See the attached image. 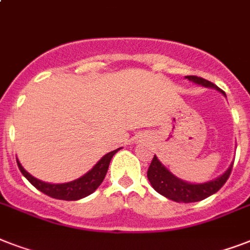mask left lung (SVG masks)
<instances>
[{
  "instance_id": "8db88e82",
  "label": "left lung",
  "mask_w": 250,
  "mask_h": 250,
  "mask_svg": "<svg viewBox=\"0 0 250 250\" xmlns=\"http://www.w3.org/2000/svg\"><path fill=\"white\" fill-rule=\"evenodd\" d=\"M186 78L190 82H193V83L200 84V85L210 86V88H215V89L221 90L215 84H213L209 80L198 78V76L190 75L186 76ZM232 166L233 164L229 167V170L226 171L225 174L221 175L218 179H214L211 182L202 183V184H189V183H186L180 180V179L175 178L174 175L171 174L170 171L167 170L166 167L158 161V158L154 156L152 162H150L146 175H148V179L152 187L158 193H161L165 197L170 198L172 201L188 204V202L201 201V200H205L206 197H209L211 194L217 193L218 190L225 186L227 179L229 178L231 171H232Z\"/></svg>"
}]
</instances>
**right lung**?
Masks as SVG:
<instances>
[{
  "label": "right lung",
  "mask_w": 250,
  "mask_h": 250,
  "mask_svg": "<svg viewBox=\"0 0 250 250\" xmlns=\"http://www.w3.org/2000/svg\"><path fill=\"white\" fill-rule=\"evenodd\" d=\"M118 150L119 149L107 153L106 156L102 157L101 160L96 164V166L90 171H88L85 175H83L82 178L76 179L74 182L63 183V184H49V183L41 182L39 179L33 178L32 175H29L23 168V166L19 164V161H17V164L21 174L24 175L27 180L33 187H36L40 192L48 194V196H50L53 198H57V200L76 201V200H80V198L89 196L90 193H93L94 190L100 187L102 180L105 179V175L107 172V168H109L110 161H111L113 156Z\"/></svg>",
  "instance_id": "obj_1"
}]
</instances>
